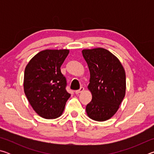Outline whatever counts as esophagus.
<instances>
[{
	"mask_svg": "<svg viewBox=\"0 0 154 154\" xmlns=\"http://www.w3.org/2000/svg\"><path fill=\"white\" fill-rule=\"evenodd\" d=\"M83 90H84V88H83V87H81L80 88V89L79 90H76L75 91V94H79V93H81V92H83Z\"/></svg>",
	"mask_w": 154,
	"mask_h": 154,
	"instance_id": "esophagus-1",
	"label": "esophagus"
}]
</instances>
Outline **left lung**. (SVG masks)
<instances>
[{"instance_id":"obj_1","label":"left lung","mask_w":154,"mask_h":154,"mask_svg":"<svg viewBox=\"0 0 154 154\" xmlns=\"http://www.w3.org/2000/svg\"><path fill=\"white\" fill-rule=\"evenodd\" d=\"M90 73L89 90L92 100L86 106L93 120L110 119L118 110L126 94V72L119 59L104 48L83 49Z\"/></svg>"}]
</instances>
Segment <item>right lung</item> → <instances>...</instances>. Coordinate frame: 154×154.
<instances>
[{"label": "right lung", "instance_id": "1", "mask_svg": "<svg viewBox=\"0 0 154 154\" xmlns=\"http://www.w3.org/2000/svg\"><path fill=\"white\" fill-rule=\"evenodd\" d=\"M69 53V49H45L36 54L26 66L24 93L35 111L45 119L60 116L71 96L60 70Z\"/></svg>", "mask_w": 154, "mask_h": 154}]
</instances>
